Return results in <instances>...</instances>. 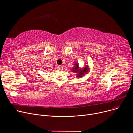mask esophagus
I'll use <instances>...</instances> for the list:
<instances>
[{
    "instance_id": "34e87169",
    "label": "esophagus",
    "mask_w": 133,
    "mask_h": 133,
    "mask_svg": "<svg viewBox=\"0 0 133 133\" xmlns=\"http://www.w3.org/2000/svg\"><path fill=\"white\" fill-rule=\"evenodd\" d=\"M57 68H58V69H61V70H62V68H63V66H61V65H58V66H57Z\"/></svg>"
}]
</instances>
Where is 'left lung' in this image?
I'll list each match as a JSON object with an SVG mask.
<instances>
[{"label":"left lung","mask_w":133,"mask_h":133,"mask_svg":"<svg viewBox=\"0 0 133 133\" xmlns=\"http://www.w3.org/2000/svg\"><path fill=\"white\" fill-rule=\"evenodd\" d=\"M75 66H74V68H73V69L72 70V71L76 72H78V75H77V77H82V76H84V74H86V73L88 72V66H85L84 68V69H82V70H78V65L77 63L76 64H75Z\"/></svg>","instance_id":"obj_1"}]
</instances>
